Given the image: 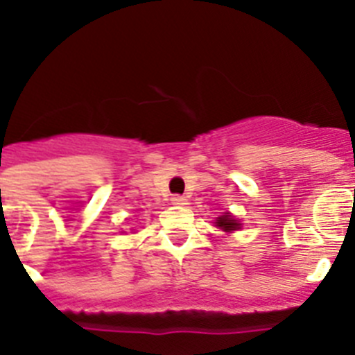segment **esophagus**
<instances>
[{
  "label": "esophagus",
  "mask_w": 355,
  "mask_h": 355,
  "mask_svg": "<svg viewBox=\"0 0 355 355\" xmlns=\"http://www.w3.org/2000/svg\"><path fill=\"white\" fill-rule=\"evenodd\" d=\"M172 205H175V206H184V205H188V200L184 199L183 196H174V197H172Z\"/></svg>",
  "instance_id": "34e87169"
}]
</instances>
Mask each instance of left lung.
Listing matches in <instances>:
<instances>
[{"label": "left lung", "mask_w": 355, "mask_h": 355, "mask_svg": "<svg viewBox=\"0 0 355 355\" xmlns=\"http://www.w3.org/2000/svg\"><path fill=\"white\" fill-rule=\"evenodd\" d=\"M216 225L224 229V231H227V233H229V231H234V229L240 227V224H238L236 220H233V218H231V215H227V213H225V215H222V216H218Z\"/></svg>", "instance_id": "left-lung-1"}]
</instances>
